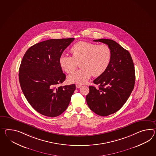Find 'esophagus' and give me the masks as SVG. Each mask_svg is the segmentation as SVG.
Segmentation results:
<instances>
[{
    "label": "esophagus",
    "mask_w": 156,
    "mask_h": 156,
    "mask_svg": "<svg viewBox=\"0 0 156 156\" xmlns=\"http://www.w3.org/2000/svg\"><path fill=\"white\" fill-rule=\"evenodd\" d=\"M82 86V84H76V87L77 88H80Z\"/></svg>",
    "instance_id": "esophagus-1"
}]
</instances>
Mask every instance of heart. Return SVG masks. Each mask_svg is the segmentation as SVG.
I'll list each match as a JSON object with an SVG mask.
<instances>
[{
    "instance_id": "obj_1",
    "label": "heart",
    "mask_w": 156,
    "mask_h": 156,
    "mask_svg": "<svg viewBox=\"0 0 156 156\" xmlns=\"http://www.w3.org/2000/svg\"><path fill=\"white\" fill-rule=\"evenodd\" d=\"M72 56L62 55L59 58L61 69L68 74L74 71L77 62H80L81 68L68 76L70 83H84L92 75H102L109 66L112 60V51L106 44L98 45L91 42L80 41L70 48Z\"/></svg>"
}]
</instances>
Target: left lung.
Segmentation results:
<instances>
[{"label":"left lung","mask_w":156,"mask_h":156,"mask_svg":"<svg viewBox=\"0 0 156 156\" xmlns=\"http://www.w3.org/2000/svg\"><path fill=\"white\" fill-rule=\"evenodd\" d=\"M94 41L109 46L112 55L106 71L94 80L99 87L89 86L86 101L96 114L107 116L119 110L133 91L135 82L134 65L129 52L113 40L99 39Z\"/></svg>","instance_id":"obj_1"}]
</instances>
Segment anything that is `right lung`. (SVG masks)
<instances>
[{
  "label": "right lung",
  "mask_w": 156,
  "mask_h": 156,
  "mask_svg": "<svg viewBox=\"0 0 156 156\" xmlns=\"http://www.w3.org/2000/svg\"><path fill=\"white\" fill-rule=\"evenodd\" d=\"M74 38L49 39L30 47L20 66L19 81L27 101L40 114L55 117L68 106L76 85L58 86L66 76L59 58Z\"/></svg>",
  "instance_id": "right-lung-1"
}]
</instances>
